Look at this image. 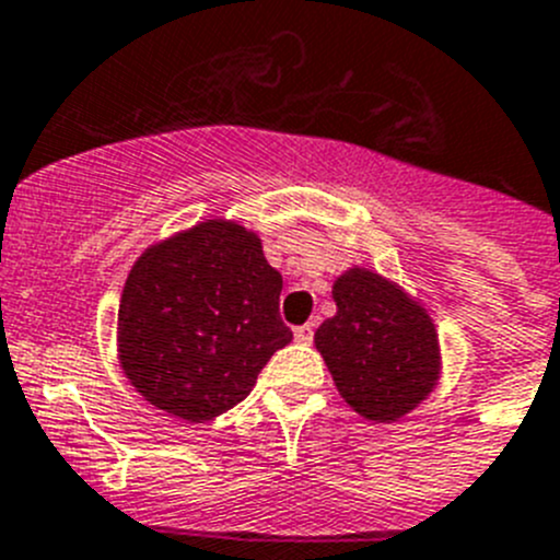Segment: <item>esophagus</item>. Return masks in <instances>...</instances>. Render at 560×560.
I'll list each match as a JSON object with an SVG mask.
<instances>
[{"instance_id":"34e87169","label":"esophagus","mask_w":560,"mask_h":560,"mask_svg":"<svg viewBox=\"0 0 560 560\" xmlns=\"http://www.w3.org/2000/svg\"><path fill=\"white\" fill-rule=\"evenodd\" d=\"M312 339H315V326H312V323H306V326H298L295 328V342L310 345Z\"/></svg>"}]
</instances>
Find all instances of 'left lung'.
Here are the masks:
<instances>
[{
  "instance_id": "8db88e82",
  "label": "left lung",
  "mask_w": 560,
  "mask_h": 560,
  "mask_svg": "<svg viewBox=\"0 0 560 560\" xmlns=\"http://www.w3.org/2000/svg\"><path fill=\"white\" fill-rule=\"evenodd\" d=\"M337 315L315 345L345 404L375 422H395L428 398L442 357L431 315L395 281L368 268L334 281Z\"/></svg>"
}]
</instances>
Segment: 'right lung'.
Instances as JSON below:
<instances>
[{
    "instance_id": "right-lung-1",
    "label": "right lung",
    "mask_w": 560,
    "mask_h": 560,
    "mask_svg": "<svg viewBox=\"0 0 560 560\" xmlns=\"http://www.w3.org/2000/svg\"><path fill=\"white\" fill-rule=\"evenodd\" d=\"M281 273L262 240L223 218L138 256L118 306V359L129 384L187 422L215 420L254 389L292 331L279 317Z\"/></svg>"
}]
</instances>
